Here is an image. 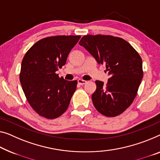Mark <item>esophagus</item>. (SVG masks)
<instances>
[{"label":"esophagus","mask_w":160,"mask_h":160,"mask_svg":"<svg viewBox=\"0 0 160 160\" xmlns=\"http://www.w3.org/2000/svg\"><path fill=\"white\" fill-rule=\"evenodd\" d=\"M78 83H79L80 85H85V83L87 82V81H85L84 80H82V79H79V80H78Z\"/></svg>","instance_id":"34e87169"}]
</instances>
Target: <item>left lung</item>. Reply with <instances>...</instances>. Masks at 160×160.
I'll return each instance as SVG.
<instances>
[{
  "label": "left lung",
  "mask_w": 160,
  "mask_h": 160,
  "mask_svg": "<svg viewBox=\"0 0 160 160\" xmlns=\"http://www.w3.org/2000/svg\"><path fill=\"white\" fill-rule=\"evenodd\" d=\"M98 63L104 65L110 78L95 81L92 101L96 110L108 117L120 115L131 106L143 78L142 60L128 42L111 35H85L79 42Z\"/></svg>",
  "instance_id": "obj_1"
}]
</instances>
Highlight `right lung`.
Here are the masks:
<instances>
[{"instance_id":"add662e5","label":"right lung","mask_w":160,"mask_h":160,"mask_svg":"<svg viewBox=\"0 0 160 160\" xmlns=\"http://www.w3.org/2000/svg\"><path fill=\"white\" fill-rule=\"evenodd\" d=\"M80 36H55L44 38L28 50L21 62L19 78L28 103L39 114L54 119L65 113L78 81L59 78L56 71L67 58Z\"/></svg>"}]
</instances>
